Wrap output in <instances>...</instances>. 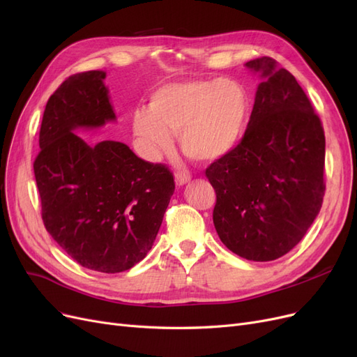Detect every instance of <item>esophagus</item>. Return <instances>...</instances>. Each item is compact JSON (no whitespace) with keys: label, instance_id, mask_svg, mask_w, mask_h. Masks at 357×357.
I'll use <instances>...</instances> for the list:
<instances>
[{"label":"esophagus","instance_id":"1","mask_svg":"<svg viewBox=\"0 0 357 357\" xmlns=\"http://www.w3.org/2000/svg\"><path fill=\"white\" fill-rule=\"evenodd\" d=\"M174 177H176V185L177 186L186 185V183L190 180V176L188 174V172H185V171H177Z\"/></svg>","mask_w":357,"mask_h":357}]
</instances>
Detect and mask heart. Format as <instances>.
Instances as JSON below:
<instances>
[{"instance_id":"b5f03b06","label":"heart","mask_w":357,"mask_h":357,"mask_svg":"<svg viewBox=\"0 0 357 357\" xmlns=\"http://www.w3.org/2000/svg\"><path fill=\"white\" fill-rule=\"evenodd\" d=\"M250 101L245 89L232 80H188L162 86L149 109L132 114V129L149 158H158L178 135L189 158L215 160L238 144L247 123Z\"/></svg>"}]
</instances>
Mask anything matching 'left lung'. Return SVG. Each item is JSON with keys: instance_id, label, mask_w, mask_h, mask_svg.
Wrapping results in <instances>:
<instances>
[{"instance_id": "8db88e82", "label": "left lung", "mask_w": 357, "mask_h": 357, "mask_svg": "<svg viewBox=\"0 0 357 357\" xmlns=\"http://www.w3.org/2000/svg\"><path fill=\"white\" fill-rule=\"evenodd\" d=\"M241 142L205 169L215 190L213 223L222 243L248 261L290 252L319 214L325 197V131L296 79L262 56Z\"/></svg>"}]
</instances>
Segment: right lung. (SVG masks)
<instances>
[{
    "label": "right lung",
    "mask_w": 357,
    "mask_h": 357,
    "mask_svg": "<svg viewBox=\"0 0 357 357\" xmlns=\"http://www.w3.org/2000/svg\"><path fill=\"white\" fill-rule=\"evenodd\" d=\"M104 79V71L77 73L53 92L34 174L52 238L82 266L116 274L152 248L176 183L168 167L143 160L123 143L88 144L73 132L116 119Z\"/></svg>",
    "instance_id": "right-lung-1"
}]
</instances>
